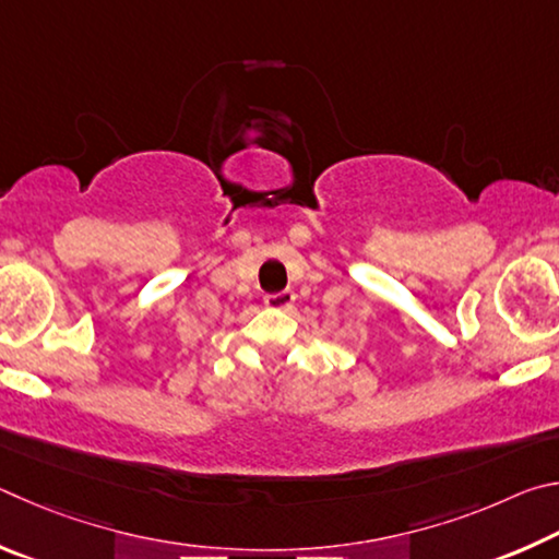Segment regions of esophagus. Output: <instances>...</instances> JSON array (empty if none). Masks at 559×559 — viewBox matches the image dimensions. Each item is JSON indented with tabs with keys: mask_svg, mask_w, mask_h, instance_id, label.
<instances>
[{
	"mask_svg": "<svg viewBox=\"0 0 559 559\" xmlns=\"http://www.w3.org/2000/svg\"><path fill=\"white\" fill-rule=\"evenodd\" d=\"M264 305L270 309H289L295 305V292L292 289H282V292H274V295L264 297Z\"/></svg>",
	"mask_w": 559,
	"mask_h": 559,
	"instance_id": "1",
	"label": "esophagus"
}]
</instances>
